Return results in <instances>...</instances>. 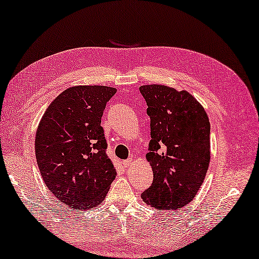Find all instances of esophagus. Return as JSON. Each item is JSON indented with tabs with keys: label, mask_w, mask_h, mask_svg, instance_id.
Returning a JSON list of instances; mask_svg holds the SVG:
<instances>
[{
	"label": "esophagus",
	"mask_w": 259,
	"mask_h": 259,
	"mask_svg": "<svg viewBox=\"0 0 259 259\" xmlns=\"http://www.w3.org/2000/svg\"><path fill=\"white\" fill-rule=\"evenodd\" d=\"M132 159H128V160H125V161H123V165H124V167L125 168H130L131 166H132Z\"/></svg>",
	"instance_id": "34e87169"
}]
</instances>
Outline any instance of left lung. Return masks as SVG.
Instances as JSON below:
<instances>
[{"instance_id":"obj_1","label":"left lung","mask_w":259,"mask_h":259,"mask_svg":"<svg viewBox=\"0 0 259 259\" xmlns=\"http://www.w3.org/2000/svg\"><path fill=\"white\" fill-rule=\"evenodd\" d=\"M140 91L150 117L146 159L154 174L153 184L142 193V199L156 209L180 210L194 199L209 168V117L186 90L146 84Z\"/></svg>"}]
</instances>
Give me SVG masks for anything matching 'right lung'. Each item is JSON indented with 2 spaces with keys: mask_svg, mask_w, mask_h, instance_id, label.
Instances as JSON below:
<instances>
[{
  "mask_svg": "<svg viewBox=\"0 0 259 259\" xmlns=\"http://www.w3.org/2000/svg\"><path fill=\"white\" fill-rule=\"evenodd\" d=\"M106 85H74L49 104L35 136V154L48 190L66 207L91 210L104 201L116 169L106 155L101 126Z\"/></svg>",
  "mask_w": 259,
  "mask_h": 259,
  "instance_id": "right-lung-1",
  "label": "right lung"
}]
</instances>
